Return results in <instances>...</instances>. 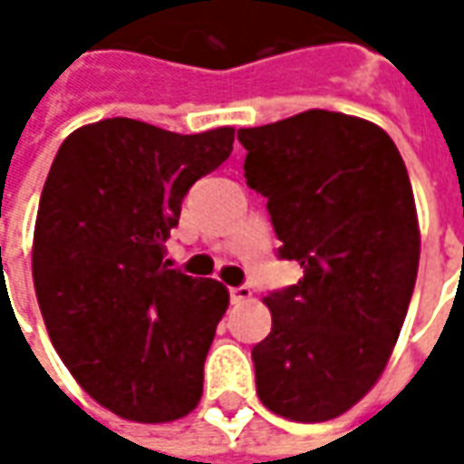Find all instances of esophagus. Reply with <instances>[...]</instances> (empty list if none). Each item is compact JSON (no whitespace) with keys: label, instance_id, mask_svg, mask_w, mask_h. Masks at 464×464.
Wrapping results in <instances>:
<instances>
[{"label":"esophagus","instance_id":"34e87169","mask_svg":"<svg viewBox=\"0 0 464 464\" xmlns=\"http://www.w3.org/2000/svg\"><path fill=\"white\" fill-rule=\"evenodd\" d=\"M251 295H253V291L248 288V285H238V288H231V303H233V305H241V303L248 301Z\"/></svg>","mask_w":464,"mask_h":464}]
</instances>
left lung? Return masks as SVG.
Here are the masks:
<instances>
[{
	"instance_id": "left-lung-1",
	"label": "left lung",
	"mask_w": 464,
	"mask_h": 464,
	"mask_svg": "<svg viewBox=\"0 0 464 464\" xmlns=\"http://www.w3.org/2000/svg\"><path fill=\"white\" fill-rule=\"evenodd\" d=\"M238 141L278 256L303 268L263 298L273 328L251 353L258 398L295 422L338 418L382 375L412 298L420 228L408 169L380 126L323 109L238 129Z\"/></svg>"
}]
</instances>
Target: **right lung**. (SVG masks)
I'll return each instance as SVG.
<instances>
[{
    "instance_id": "right-lung-1",
    "label": "right lung",
    "mask_w": 464,
    "mask_h": 464,
    "mask_svg": "<svg viewBox=\"0 0 464 464\" xmlns=\"http://www.w3.org/2000/svg\"><path fill=\"white\" fill-rule=\"evenodd\" d=\"M233 151V129L166 131L104 119L69 133L39 198L36 301L76 382L119 418L171 422L203 392L228 291L169 268L181 201Z\"/></svg>"
}]
</instances>
